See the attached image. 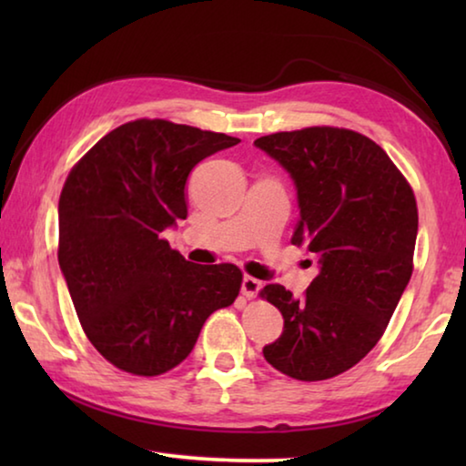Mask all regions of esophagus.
Returning <instances> with one entry per match:
<instances>
[{"mask_svg": "<svg viewBox=\"0 0 466 466\" xmlns=\"http://www.w3.org/2000/svg\"><path fill=\"white\" fill-rule=\"evenodd\" d=\"M240 289H242V294L247 296V298H257L258 291L263 289V283L258 281V279H255V278H250V275H244Z\"/></svg>", "mask_w": 466, "mask_h": 466, "instance_id": "1", "label": "esophagus"}]
</instances>
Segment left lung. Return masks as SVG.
Returning a JSON list of instances; mask_svg holds the SVG:
<instances>
[{
	"label": "left lung",
	"mask_w": 466,
	"mask_h": 466,
	"mask_svg": "<svg viewBox=\"0 0 466 466\" xmlns=\"http://www.w3.org/2000/svg\"><path fill=\"white\" fill-rule=\"evenodd\" d=\"M255 146L294 180L291 244L319 261L302 298L279 283L263 288L283 317L263 356L296 380H327L366 358L411 279L415 197L384 149L356 131H281Z\"/></svg>",
	"instance_id": "left-lung-1"
}]
</instances>
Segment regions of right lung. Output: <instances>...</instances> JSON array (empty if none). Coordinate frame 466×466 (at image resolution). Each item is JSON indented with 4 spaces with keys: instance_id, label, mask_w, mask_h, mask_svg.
<instances>
[{
    "instance_id": "1",
    "label": "right lung",
    "mask_w": 466,
    "mask_h": 466,
    "mask_svg": "<svg viewBox=\"0 0 466 466\" xmlns=\"http://www.w3.org/2000/svg\"><path fill=\"white\" fill-rule=\"evenodd\" d=\"M240 139L162 119L106 133L63 185L59 267L90 343L110 364L157 376L193 351L211 312L240 291L236 265H195L162 232L187 218V178Z\"/></svg>"
}]
</instances>
